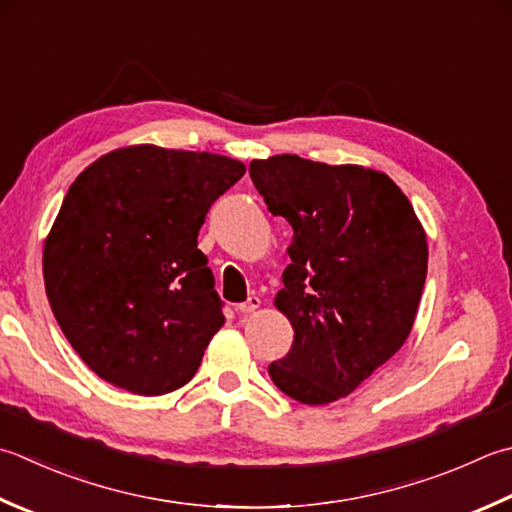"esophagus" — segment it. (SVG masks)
I'll return each mask as SVG.
<instances>
[{"label": "esophagus", "mask_w": 512, "mask_h": 512, "mask_svg": "<svg viewBox=\"0 0 512 512\" xmlns=\"http://www.w3.org/2000/svg\"><path fill=\"white\" fill-rule=\"evenodd\" d=\"M259 304H262V299H259L257 295H250L244 304H239V313L242 315H248V313H253V310H257L259 308Z\"/></svg>", "instance_id": "esophagus-1"}]
</instances>
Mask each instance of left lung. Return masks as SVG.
Masks as SVG:
<instances>
[{"label": "left lung", "mask_w": 512, "mask_h": 512, "mask_svg": "<svg viewBox=\"0 0 512 512\" xmlns=\"http://www.w3.org/2000/svg\"><path fill=\"white\" fill-rule=\"evenodd\" d=\"M248 173L270 213L295 233L275 297L295 339L268 375L297 402L330 404L410 335L428 270L424 228L377 170L275 155L255 159Z\"/></svg>", "instance_id": "left-lung-1"}]
</instances>
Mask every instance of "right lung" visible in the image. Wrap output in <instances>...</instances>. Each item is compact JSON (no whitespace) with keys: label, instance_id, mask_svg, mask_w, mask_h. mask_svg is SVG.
Wrapping results in <instances>:
<instances>
[{"label":"right lung","instance_id":"add662e5","mask_svg":"<svg viewBox=\"0 0 512 512\" xmlns=\"http://www.w3.org/2000/svg\"><path fill=\"white\" fill-rule=\"evenodd\" d=\"M235 159L159 146L99 157L68 188L44 246L59 328L88 368L135 395H164L197 373L224 326L197 235L242 179Z\"/></svg>","mask_w":512,"mask_h":512}]
</instances>
